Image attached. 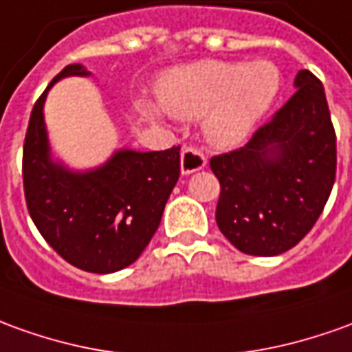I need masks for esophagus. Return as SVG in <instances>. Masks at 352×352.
<instances>
[{"mask_svg":"<svg viewBox=\"0 0 352 352\" xmlns=\"http://www.w3.org/2000/svg\"><path fill=\"white\" fill-rule=\"evenodd\" d=\"M207 166L205 155L195 149V147H184L180 157V170L182 174H193V172L203 170Z\"/></svg>","mask_w":352,"mask_h":352,"instance_id":"obj_1","label":"esophagus"}]
</instances>
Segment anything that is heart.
<instances>
[{
    "label": "heart",
    "instance_id": "heart-1",
    "mask_svg": "<svg viewBox=\"0 0 352 352\" xmlns=\"http://www.w3.org/2000/svg\"><path fill=\"white\" fill-rule=\"evenodd\" d=\"M278 67L264 59L199 60L170 70L159 82V101H142L151 120H164L166 113L180 120L203 116V135L218 149L243 144L263 120L280 94Z\"/></svg>",
    "mask_w": 352,
    "mask_h": 352
}]
</instances>
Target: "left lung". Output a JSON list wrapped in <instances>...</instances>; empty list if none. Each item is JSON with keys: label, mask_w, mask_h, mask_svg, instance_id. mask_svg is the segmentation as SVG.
Wrapping results in <instances>:
<instances>
[{"label": "left lung", "mask_w": 352, "mask_h": 352, "mask_svg": "<svg viewBox=\"0 0 352 352\" xmlns=\"http://www.w3.org/2000/svg\"><path fill=\"white\" fill-rule=\"evenodd\" d=\"M295 94L237 151L210 159L220 182L217 224L254 256L295 247L324 210L336 180V132L324 86L299 70Z\"/></svg>", "instance_id": "left-lung-1"}]
</instances>
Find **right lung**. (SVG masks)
Masks as SVG:
<instances>
[{
    "label": "right lung",
    "mask_w": 352,
    "mask_h": 352,
    "mask_svg": "<svg viewBox=\"0 0 352 352\" xmlns=\"http://www.w3.org/2000/svg\"><path fill=\"white\" fill-rule=\"evenodd\" d=\"M89 74L82 65H69L36 101L24 138V195L36 228L67 263L111 274L134 263L157 232L180 178V147L116 149L88 170L55 159L43 116L47 91L59 80Z\"/></svg>",
    "instance_id": "1"
}]
</instances>
